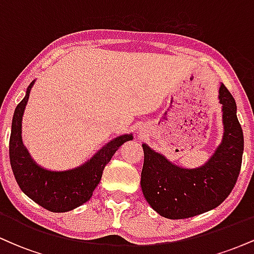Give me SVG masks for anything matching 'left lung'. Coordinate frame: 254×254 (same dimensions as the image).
<instances>
[{"label":"left lung","mask_w":254,"mask_h":254,"mask_svg":"<svg viewBox=\"0 0 254 254\" xmlns=\"http://www.w3.org/2000/svg\"><path fill=\"white\" fill-rule=\"evenodd\" d=\"M223 136L205 164L186 168L143 143L144 164L141 188L145 200L166 218H188L212 210L229 196L240 173L244 133L234 98L221 83Z\"/></svg>","instance_id":"left-lung-1"}]
</instances>
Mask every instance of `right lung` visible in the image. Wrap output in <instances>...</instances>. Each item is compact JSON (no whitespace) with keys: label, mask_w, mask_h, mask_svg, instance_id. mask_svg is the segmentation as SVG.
Segmentation results:
<instances>
[{"label":"right lung","mask_w":254,"mask_h":254,"mask_svg":"<svg viewBox=\"0 0 254 254\" xmlns=\"http://www.w3.org/2000/svg\"><path fill=\"white\" fill-rule=\"evenodd\" d=\"M34 82L36 80L30 83L25 98L14 111L9 139L11 170L19 188L33 202L52 212L70 211L89 200L100 183L105 166L118 148L127 141H131L133 136L125 133L111 139L84 164L71 170H46L32 159L21 135L22 117Z\"/></svg>","instance_id":"right-lung-1"}]
</instances>
